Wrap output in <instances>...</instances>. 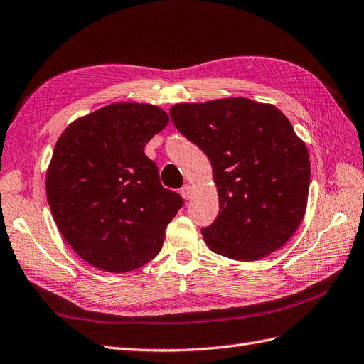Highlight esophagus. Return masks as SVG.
Wrapping results in <instances>:
<instances>
[{
	"instance_id": "1",
	"label": "esophagus",
	"mask_w": 364,
	"mask_h": 364,
	"mask_svg": "<svg viewBox=\"0 0 364 364\" xmlns=\"http://www.w3.org/2000/svg\"><path fill=\"white\" fill-rule=\"evenodd\" d=\"M180 193L184 200H191L192 198V186H189V184L183 186V188L180 189Z\"/></svg>"
}]
</instances>
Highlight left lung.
<instances>
[{"mask_svg": "<svg viewBox=\"0 0 364 364\" xmlns=\"http://www.w3.org/2000/svg\"><path fill=\"white\" fill-rule=\"evenodd\" d=\"M169 114L212 163L220 213L201 228L210 250L248 262L282 247L304 220L311 175L289 120L245 97L176 103Z\"/></svg>", "mask_w": 364, "mask_h": 364, "instance_id": "8db88e82", "label": "left lung"}]
</instances>
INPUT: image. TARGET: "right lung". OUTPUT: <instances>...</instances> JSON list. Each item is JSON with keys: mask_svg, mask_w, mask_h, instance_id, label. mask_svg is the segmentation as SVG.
I'll return each mask as SVG.
<instances>
[{"mask_svg": "<svg viewBox=\"0 0 364 364\" xmlns=\"http://www.w3.org/2000/svg\"><path fill=\"white\" fill-rule=\"evenodd\" d=\"M169 117L146 103H114L62 132L47 172V200L68 245L109 273L148 264L184 201L161 186L143 148Z\"/></svg>", "mask_w": 364, "mask_h": 364, "instance_id": "add662e5", "label": "right lung"}]
</instances>
